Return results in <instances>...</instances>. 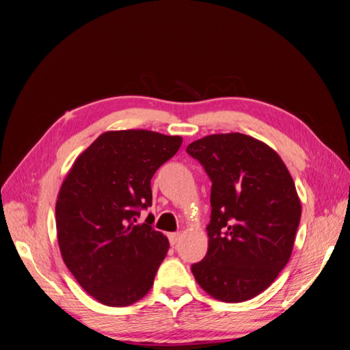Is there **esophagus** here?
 <instances>
[{"instance_id":"1","label":"esophagus","mask_w":350,"mask_h":350,"mask_svg":"<svg viewBox=\"0 0 350 350\" xmlns=\"http://www.w3.org/2000/svg\"><path fill=\"white\" fill-rule=\"evenodd\" d=\"M167 238H169V242H171V245L175 247L176 243L179 242V238H181V235H179V234H169Z\"/></svg>"}]
</instances>
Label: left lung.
I'll list each match as a JSON object with an SVG mask.
<instances>
[{"label":"left lung","instance_id":"8db88e82","mask_svg":"<svg viewBox=\"0 0 350 350\" xmlns=\"http://www.w3.org/2000/svg\"><path fill=\"white\" fill-rule=\"evenodd\" d=\"M211 179L206 257L191 271L221 302H243L276 280L288 264L301 200L282 157L241 133L211 134L187 147Z\"/></svg>","mask_w":350,"mask_h":350}]
</instances>
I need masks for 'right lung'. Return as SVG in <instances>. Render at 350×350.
<instances>
[{"instance_id": "right-lung-1", "label": "right lung", "mask_w": 350, "mask_h": 350, "mask_svg": "<svg viewBox=\"0 0 350 350\" xmlns=\"http://www.w3.org/2000/svg\"><path fill=\"white\" fill-rule=\"evenodd\" d=\"M183 137L147 130L100 134L74 161L61 184L57 238L79 284L108 306H129L150 291L169 241L152 228L150 179Z\"/></svg>"}]
</instances>
